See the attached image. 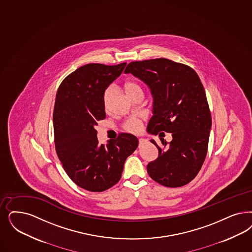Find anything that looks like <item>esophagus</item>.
Returning <instances> with one entry per match:
<instances>
[{"instance_id":"34e87169","label":"esophagus","mask_w":252,"mask_h":252,"mask_svg":"<svg viewBox=\"0 0 252 252\" xmlns=\"http://www.w3.org/2000/svg\"><path fill=\"white\" fill-rule=\"evenodd\" d=\"M147 140L145 139H142V138H140V139H139V146H141V145H143L145 142H146Z\"/></svg>"}]
</instances>
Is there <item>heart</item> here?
<instances>
[{
	"label": "heart",
	"mask_w": 252,
	"mask_h": 252,
	"mask_svg": "<svg viewBox=\"0 0 252 252\" xmlns=\"http://www.w3.org/2000/svg\"><path fill=\"white\" fill-rule=\"evenodd\" d=\"M124 90H125L126 94L128 95L130 98L136 94H143L142 93V88L136 82L126 83L124 86ZM112 93H113V91H112L111 87L105 89L104 93L102 95V100H103V104H104L105 107H107L109 104V101H110L111 96H112ZM125 127H126V130L131 131V132H134V133H138L141 129V123L137 119H130V120L126 122Z\"/></svg>",
	"instance_id": "obj_1"
}]
</instances>
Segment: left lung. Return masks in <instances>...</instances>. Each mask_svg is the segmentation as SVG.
<instances>
[{
	"label": "left lung",
	"instance_id": "obj_1",
	"mask_svg": "<svg viewBox=\"0 0 252 252\" xmlns=\"http://www.w3.org/2000/svg\"><path fill=\"white\" fill-rule=\"evenodd\" d=\"M126 73L144 82L154 96V115L148 124L150 134L171 133L158 157L147 165L149 176L165 187H181L199 172L208 152L211 115L207 95L197 73L191 67L167 59L130 62Z\"/></svg>",
	"mask_w": 252,
	"mask_h": 252
}]
</instances>
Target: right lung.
Masks as SVG:
<instances>
[{"instance_id": "add662e5", "label": "right lung", "mask_w": 252, "mask_h": 252, "mask_svg": "<svg viewBox=\"0 0 252 252\" xmlns=\"http://www.w3.org/2000/svg\"><path fill=\"white\" fill-rule=\"evenodd\" d=\"M126 65H84L64 79L57 92L53 114L56 152L70 180L87 191H103L118 183L125 161L139 145L128 133L99 145L95 129L97 122L106 118L105 89Z\"/></svg>"}]
</instances>
